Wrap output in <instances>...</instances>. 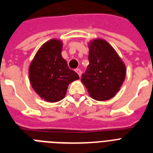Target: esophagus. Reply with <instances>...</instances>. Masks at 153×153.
Masks as SVG:
<instances>
[{
  "mask_svg": "<svg viewBox=\"0 0 153 153\" xmlns=\"http://www.w3.org/2000/svg\"><path fill=\"white\" fill-rule=\"evenodd\" d=\"M75 72H76L77 74H79V77H81V74H82V72H81V70L79 69V68H77L76 70H75Z\"/></svg>",
  "mask_w": 153,
  "mask_h": 153,
  "instance_id": "esophagus-1",
  "label": "esophagus"
}]
</instances>
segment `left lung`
I'll list each match as a JSON object with an SVG mask.
<instances>
[{"label": "left lung", "instance_id": "left-lung-1", "mask_svg": "<svg viewBox=\"0 0 153 153\" xmlns=\"http://www.w3.org/2000/svg\"><path fill=\"white\" fill-rule=\"evenodd\" d=\"M88 48L89 65L81 81L93 99L109 100L116 95L125 81L126 65L105 39L91 40Z\"/></svg>", "mask_w": 153, "mask_h": 153}]
</instances>
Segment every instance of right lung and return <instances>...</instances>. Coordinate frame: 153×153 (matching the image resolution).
Masks as SVG:
<instances>
[{"instance_id": "obj_1", "label": "right lung", "mask_w": 153, "mask_h": 153, "mask_svg": "<svg viewBox=\"0 0 153 153\" xmlns=\"http://www.w3.org/2000/svg\"><path fill=\"white\" fill-rule=\"evenodd\" d=\"M62 42L51 39L44 43L35 55L28 69L30 83L38 95L48 102L62 100L69 84L79 79L69 69L62 57Z\"/></svg>"}]
</instances>
